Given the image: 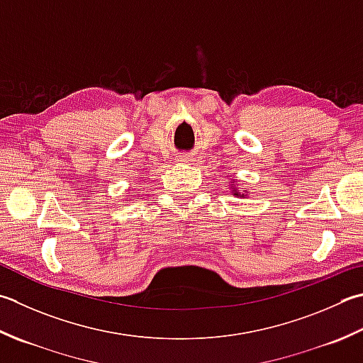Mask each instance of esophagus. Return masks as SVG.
I'll return each mask as SVG.
<instances>
[{"instance_id":"obj_1","label":"esophagus","mask_w":363,"mask_h":363,"mask_svg":"<svg viewBox=\"0 0 363 363\" xmlns=\"http://www.w3.org/2000/svg\"><path fill=\"white\" fill-rule=\"evenodd\" d=\"M177 162L187 163V162H190V155H187V154H181V155H177Z\"/></svg>"}]
</instances>
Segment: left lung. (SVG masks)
<instances>
[{
  "instance_id": "8db88e82",
  "label": "left lung",
  "mask_w": 363,
  "mask_h": 363,
  "mask_svg": "<svg viewBox=\"0 0 363 363\" xmlns=\"http://www.w3.org/2000/svg\"><path fill=\"white\" fill-rule=\"evenodd\" d=\"M230 181H233V182H230L233 195H234V196H238V198H247V191H245V194H240V191H239V187H238V184H234L236 181L231 179V177H230Z\"/></svg>"
}]
</instances>
